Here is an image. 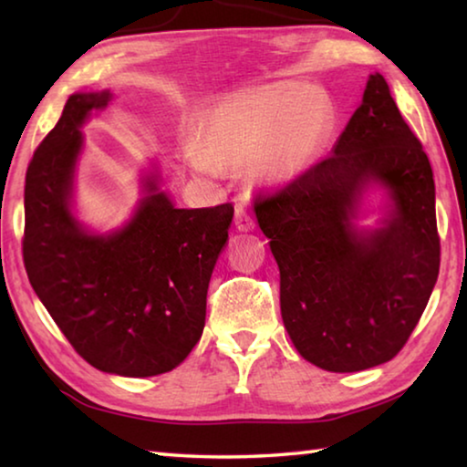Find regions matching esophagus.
<instances>
[{
  "label": "esophagus",
  "instance_id": "1",
  "mask_svg": "<svg viewBox=\"0 0 467 467\" xmlns=\"http://www.w3.org/2000/svg\"><path fill=\"white\" fill-rule=\"evenodd\" d=\"M234 226H236V231H239V233H249V231H253V228H255V220H253L251 212L244 208V205H239V208H236V212H234Z\"/></svg>",
  "mask_w": 467,
  "mask_h": 467
}]
</instances>
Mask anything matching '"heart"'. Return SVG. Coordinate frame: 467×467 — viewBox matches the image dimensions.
Instances as JSON below:
<instances>
[{"instance_id": "1", "label": "heart", "mask_w": 467, "mask_h": 467, "mask_svg": "<svg viewBox=\"0 0 467 467\" xmlns=\"http://www.w3.org/2000/svg\"><path fill=\"white\" fill-rule=\"evenodd\" d=\"M323 97L306 86L241 94L208 117L185 158L200 175H220L251 162L253 177L270 187L288 185L309 167L326 136Z\"/></svg>"}]
</instances>
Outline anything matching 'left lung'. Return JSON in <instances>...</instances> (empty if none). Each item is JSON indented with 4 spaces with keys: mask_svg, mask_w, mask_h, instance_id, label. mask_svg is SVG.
<instances>
[{
    "mask_svg": "<svg viewBox=\"0 0 467 467\" xmlns=\"http://www.w3.org/2000/svg\"><path fill=\"white\" fill-rule=\"evenodd\" d=\"M379 192L378 220L368 200ZM257 224L280 270L282 321L300 357L357 373L398 354L439 275L434 179L389 84L368 76L331 156L270 197Z\"/></svg>",
    "mask_w": 467,
    "mask_h": 467,
    "instance_id": "1",
    "label": "left lung"
}]
</instances>
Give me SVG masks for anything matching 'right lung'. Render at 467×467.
I'll use <instances>...</instances> for the list:
<instances>
[{"mask_svg":"<svg viewBox=\"0 0 467 467\" xmlns=\"http://www.w3.org/2000/svg\"><path fill=\"white\" fill-rule=\"evenodd\" d=\"M110 90L67 99L36 148L25 187V265L53 321L94 368L119 377L169 373L205 326V296L228 241L233 205L177 208L156 162L121 226L99 231L78 216L82 128L113 100Z\"/></svg>","mask_w":467,"mask_h":467,"instance_id":"obj_1","label":"right lung"}]
</instances>
